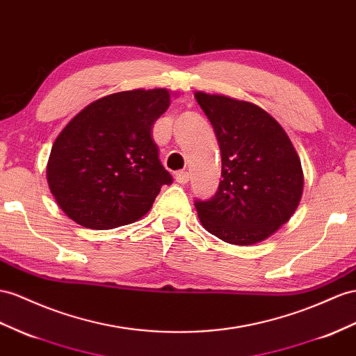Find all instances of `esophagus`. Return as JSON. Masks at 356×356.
Wrapping results in <instances>:
<instances>
[{
    "instance_id": "34e87169",
    "label": "esophagus",
    "mask_w": 356,
    "mask_h": 356,
    "mask_svg": "<svg viewBox=\"0 0 356 356\" xmlns=\"http://www.w3.org/2000/svg\"><path fill=\"white\" fill-rule=\"evenodd\" d=\"M175 179H176V181H179V184H181V185H185V184H188L189 181V172L188 171H177L176 175H175Z\"/></svg>"
}]
</instances>
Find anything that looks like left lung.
Masks as SVG:
<instances>
[{
  "instance_id": "1",
  "label": "left lung",
  "mask_w": 356,
  "mask_h": 356,
  "mask_svg": "<svg viewBox=\"0 0 356 356\" xmlns=\"http://www.w3.org/2000/svg\"><path fill=\"white\" fill-rule=\"evenodd\" d=\"M221 150L213 197L195 198L204 229L224 242L265 241L295 213L304 188L300 161L287 134L257 105L198 91Z\"/></svg>"
}]
</instances>
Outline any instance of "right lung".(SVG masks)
Returning a JSON list of instances; mask_svg holds the SVG:
<instances>
[{"label":"right lung","instance_id":"add662e5","mask_svg":"<svg viewBox=\"0 0 356 356\" xmlns=\"http://www.w3.org/2000/svg\"><path fill=\"white\" fill-rule=\"evenodd\" d=\"M168 106L167 90H132L97 99L72 118L47 168L51 193L70 220L108 230L150 211L161 186L172 184L152 138Z\"/></svg>","mask_w":356,"mask_h":356}]
</instances>
